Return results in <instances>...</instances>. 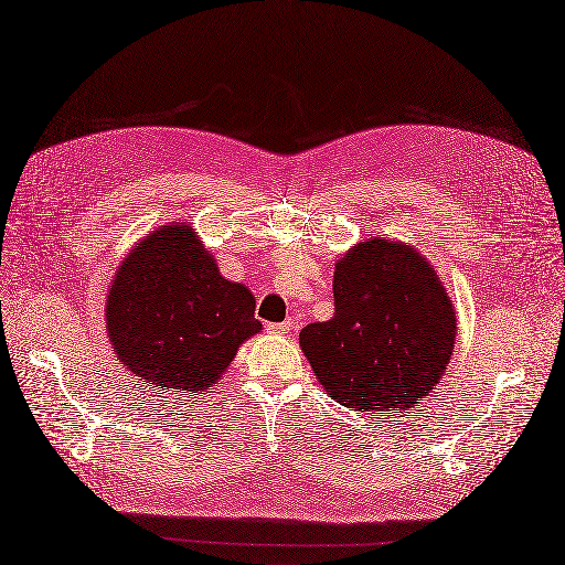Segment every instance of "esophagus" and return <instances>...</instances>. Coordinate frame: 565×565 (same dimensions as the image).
I'll use <instances>...</instances> for the list:
<instances>
[{
    "label": "esophagus",
    "instance_id": "34e87169",
    "mask_svg": "<svg viewBox=\"0 0 565 565\" xmlns=\"http://www.w3.org/2000/svg\"><path fill=\"white\" fill-rule=\"evenodd\" d=\"M266 333H274V335L289 333V321H268Z\"/></svg>",
    "mask_w": 565,
    "mask_h": 565
}]
</instances>
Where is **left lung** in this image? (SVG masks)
I'll list each match as a JSON object with an SVG mask.
<instances>
[{"label": "left lung", "instance_id": "8db88e82", "mask_svg": "<svg viewBox=\"0 0 565 565\" xmlns=\"http://www.w3.org/2000/svg\"><path fill=\"white\" fill-rule=\"evenodd\" d=\"M333 303V317L308 324L299 342L335 402L397 414L439 384L458 324L435 268L414 248L361 241L335 266Z\"/></svg>", "mask_w": 565, "mask_h": 565}]
</instances>
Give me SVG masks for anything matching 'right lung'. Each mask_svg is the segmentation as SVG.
I'll return each mask as SVG.
<instances>
[{"mask_svg": "<svg viewBox=\"0 0 565 565\" xmlns=\"http://www.w3.org/2000/svg\"><path fill=\"white\" fill-rule=\"evenodd\" d=\"M105 312L119 361L177 393L216 384L238 344L262 329L250 289L225 280L183 223L156 230L128 253Z\"/></svg>", "mask_w": 565, "mask_h": 565, "instance_id": "obj_1", "label": "right lung"}]
</instances>
